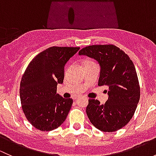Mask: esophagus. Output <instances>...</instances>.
Here are the masks:
<instances>
[{
	"instance_id": "34e87169",
	"label": "esophagus",
	"mask_w": 156,
	"mask_h": 156,
	"mask_svg": "<svg viewBox=\"0 0 156 156\" xmlns=\"http://www.w3.org/2000/svg\"><path fill=\"white\" fill-rule=\"evenodd\" d=\"M74 98H75V99H78V96H77V97H74Z\"/></svg>"
}]
</instances>
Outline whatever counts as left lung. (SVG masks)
Segmentation results:
<instances>
[{
	"instance_id": "left-lung-1",
	"label": "left lung",
	"mask_w": 156,
	"mask_h": 156,
	"mask_svg": "<svg viewBox=\"0 0 156 156\" xmlns=\"http://www.w3.org/2000/svg\"><path fill=\"white\" fill-rule=\"evenodd\" d=\"M79 55L98 61L101 66L99 86L108 87L105 104L89 99L86 113L91 124L103 132L122 128L132 119L140 97V87L133 62L122 50L113 44L90 45Z\"/></svg>"
}]
</instances>
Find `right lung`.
<instances>
[{
    "mask_svg": "<svg viewBox=\"0 0 156 156\" xmlns=\"http://www.w3.org/2000/svg\"><path fill=\"white\" fill-rule=\"evenodd\" d=\"M79 49L49 48L34 56L25 70L20 88L22 108L37 130H53L66 119L73 100L59 96L56 87L63 82L65 64Z\"/></svg>",
    "mask_w": 156,
    "mask_h": 156,
    "instance_id": "1",
    "label": "right lung"
}]
</instances>
